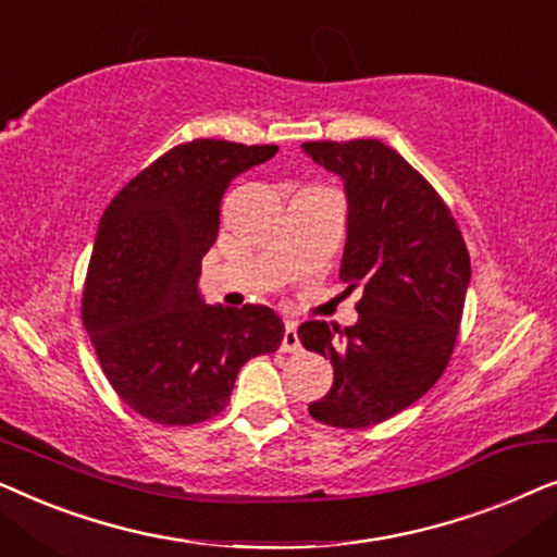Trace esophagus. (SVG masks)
I'll return each instance as SVG.
<instances>
[{"label":"esophagus","mask_w":557,"mask_h":557,"mask_svg":"<svg viewBox=\"0 0 557 557\" xmlns=\"http://www.w3.org/2000/svg\"><path fill=\"white\" fill-rule=\"evenodd\" d=\"M281 352H301V342H299V334H296V324L294 322H286V326H284Z\"/></svg>","instance_id":"1"}]
</instances>
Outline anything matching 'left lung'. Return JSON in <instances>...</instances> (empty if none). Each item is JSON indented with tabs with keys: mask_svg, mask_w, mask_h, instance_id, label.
I'll return each instance as SVG.
<instances>
[{
	"mask_svg": "<svg viewBox=\"0 0 557 557\" xmlns=\"http://www.w3.org/2000/svg\"><path fill=\"white\" fill-rule=\"evenodd\" d=\"M304 151L345 180L347 243L339 278L360 288L357 324L304 322L309 352L330 357L334 383L309 403L334 429L383 423L444 375L471 278L451 210L421 172L377 139L307 141Z\"/></svg>",
	"mask_w": 557,
	"mask_h": 557,
	"instance_id": "1",
	"label": "left lung"
}]
</instances>
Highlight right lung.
Segmentation results:
<instances>
[{"label":"right lung","instance_id":"obj_1","mask_svg":"<svg viewBox=\"0 0 557 557\" xmlns=\"http://www.w3.org/2000/svg\"><path fill=\"white\" fill-rule=\"evenodd\" d=\"M273 144L193 139L154 159L106 208L83 286V324L113 391L162 425H193L227 406L250 357L276 352L269 307H208L197 292L231 182Z\"/></svg>","mask_w":557,"mask_h":557}]
</instances>
